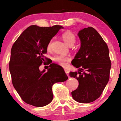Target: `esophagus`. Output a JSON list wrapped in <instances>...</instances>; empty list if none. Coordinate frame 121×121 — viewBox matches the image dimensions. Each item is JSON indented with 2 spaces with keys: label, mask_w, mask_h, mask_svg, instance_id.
<instances>
[{
  "label": "esophagus",
  "mask_w": 121,
  "mask_h": 121,
  "mask_svg": "<svg viewBox=\"0 0 121 121\" xmlns=\"http://www.w3.org/2000/svg\"><path fill=\"white\" fill-rule=\"evenodd\" d=\"M65 70V73H66V75H68L69 77V70H68V69H65L64 70Z\"/></svg>",
  "instance_id": "esophagus-1"
}]
</instances>
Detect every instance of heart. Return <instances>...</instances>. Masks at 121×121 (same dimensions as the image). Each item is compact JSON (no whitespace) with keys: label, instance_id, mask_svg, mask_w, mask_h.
<instances>
[{"label":"heart","instance_id":"obj_1","mask_svg":"<svg viewBox=\"0 0 121 121\" xmlns=\"http://www.w3.org/2000/svg\"><path fill=\"white\" fill-rule=\"evenodd\" d=\"M61 37L63 39V40L65 41V42L67 45H68L70 46H73L75 42L76 41V36L74 33L70 30H66L61 35ZM51 47V42H50L47 45V49L50 50ZM70 57L68 56H64L62 55L56 56L53 58V60L59 63L60 65L63 66H66V62L69 61L70 60Z\"/></svg>","mask_w":121,"mask_h":121}]
</instances>
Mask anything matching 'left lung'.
<instances>
[{
	"label": "left lung",
	"instance_id": "1",
	"mask_svg": "<svg viewBox=\"0 0 121 121\" xmlns=\"http://www.w3.org/2000/svg\"><path fill=\"white\" fill-rule=\"evenodd\" d=\"M80 48L72 65L78 71L70 72V76L79 82L72 91L73 99L81 103H88L98 98L109 79L111 62L108 47L99 33L89 27L79 30Z\"/></svg>",
	"mask_w": 121,
	"mask_h": 121
}]
</instances>
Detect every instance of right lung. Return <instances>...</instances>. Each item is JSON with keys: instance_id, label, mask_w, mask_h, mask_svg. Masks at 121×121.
<instances>
[{"instance_id": "obj_1", "label": "right lung", "mask_w": 121, "mask_h": 121, "mask_svg": "<svg viewBox=\"0 0 121 121\" xmlns=\"http://www.w3.org/2000/svg\"><path fill=\"white\" fill-rule=\"evenodd\" d=\"M61 26L28 27L20 35L11 49L9 71L12 84L22 100L28 104L41 107L53 99V84L64 82L68 77L61 66L50 65L47 72L39 67L45 58L47 45ZM48 65V64H47Z\"/></svg>"}]
</instances>
